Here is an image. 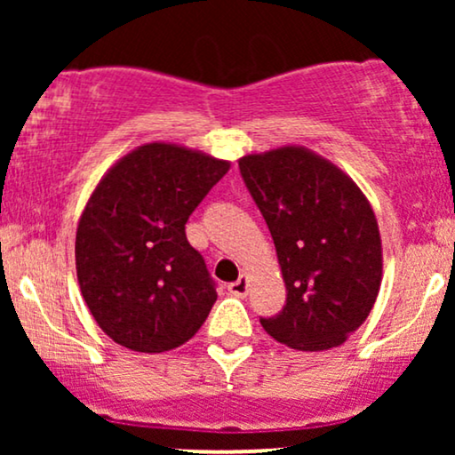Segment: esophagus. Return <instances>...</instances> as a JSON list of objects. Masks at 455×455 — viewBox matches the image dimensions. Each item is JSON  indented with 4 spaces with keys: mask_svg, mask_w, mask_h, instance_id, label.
<instances>
[{
    "mask_svg": "<svg viewBox=\"0 0 455 455\" xmlns=\"http://www.w3.org/2000/svg\"><path fill=\"white\" fill-rule=\"evenodd\" d=\"M248 289H250V280H248V275H245V274L239 275V278L235 280L233 284H228V291H231L235 297H243L245 293H248Z\"/></svg>",
    "mask_w": 455,
    "mask_h": 455,
    "instance_id": "obj_1",
    "label": "esophagus"
}]
</instances>
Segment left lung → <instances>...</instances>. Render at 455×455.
I'll use <instances>...</instances> for the list:
<instances>
[{
	"label": "left lung",
	"instance_id": "1",
	"mask_svg": "<svg viewBox=\"0 0 455 455\" xmlns=\"http://www.w3.org/2000/svg\"><path fill=\"white\" fill-rule=\"evenodd\" d=\"M239 171L275 243L286 304L260 318L297 351L340 347L368 318L383 280L372 205L340 166L304 145L245 154Z\"/></svg>",
	"mask_w": 455,
	"mask_h": 455
}]
</instances>
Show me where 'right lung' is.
Masks as SVG:
<instances>
[{
  "instance_id": "add662e5",
  "label": "right lung",
  "mask_w": 455,
  "mask_h": 455,
  "mask_svg": "<svg viewBox=\"0 0 455 455\" xmlns=\"http://www.w3.org/2000/svg\"><path fill=\"white\" fill-rule=\"evenodd\" d=\"M231 162L175 143L119 158L78 218L75 260L98 327L130 351L181 347L210 315L216 289L186 222Z\"/></svg>"
}]
</instances>
